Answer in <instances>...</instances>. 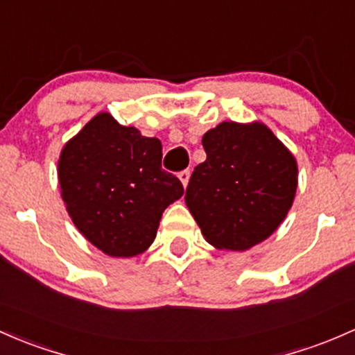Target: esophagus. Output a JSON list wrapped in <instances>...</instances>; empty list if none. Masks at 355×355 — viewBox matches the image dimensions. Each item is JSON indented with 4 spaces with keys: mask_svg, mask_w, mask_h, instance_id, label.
I'll return each instance as SVG.
<instances>
[{
    "mask_svg": "<svg viewBox=\"0 0 355 355\" xmlns=\"http://www.w3.org/2000/svg\"><path fill=\"white\" fill-rule=\"evenodd\" d=\"M178 176H179V179H181L182 186H188V181H189V176H191V173H189V169H184V171H181Z\"/></svg>",
    "mask_w": 355,
    "mask_h": 355,
    "instance_id": "34e87169",
    "label": "esophagus"
}]
</instances>
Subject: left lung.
I'll list each match as a JSON object with an SVG mask.
<instances>
[{"label":"left lung","instance_id":"8db88e82","mask_svg":"<svg viewBox=\"0 0 355 355\" xmlns=\"http://www.w3.org/2000/svg\"><path fill=\"white\" fill-rule=\"evenodd\" d=\"M186 205L216 249L247 250L268 239L295 200V157L266 125L223 121L203 135Z\"/></svg>","mask_w":355,"mask_h":355}]
</instances>
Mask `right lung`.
Returning a JSON list of instances; mask_svg holds the SVG:
<instances>
[{"label": "right lung", "mask_w": 355, "mask_h": 355, "mask_svg": "<svg viewBox=\"0 0 355 355\" xmlns=\"http://www.w3.org/2000/svg\"><path fill=\"white\" fill-rule=\"evenodd\" d=\"M59 184L72 222L112 257H133L154 242L164 209L184 193L162 169V144L108 113L87 121L59 159Z\"/></svg>", "instance_id": "right-lung-1"}]
</instances>
